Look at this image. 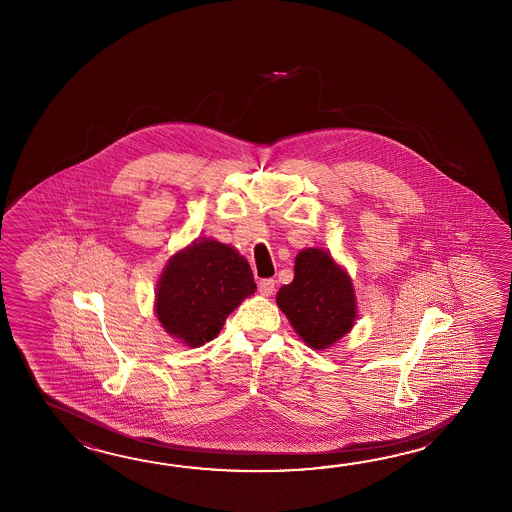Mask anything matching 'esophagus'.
I'll use <instances>...</instances> for the list:
<instances>
[{
	"instance_id": "34e87169",
	"label": "esophagus",
	"mask_w": 512,
	"mask_h": 512,
	"mask_svg": "<svg viewBox=\"0 0 512 512\" xmlns=\"http://www.w3.org/2000/svg\"><path fill=\"white\" fill-rule=\"evenodd\" d=\"M259 292L262 293V295H272L273 292H275V281L273 279H262L261 282H259Z\"/></svg>"
}]
</instances>
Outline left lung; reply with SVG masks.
I'll return each instance as SVG.
<instances>
[{
    "label": "left lung",
    "mask_w": 512,
    "mask_h": 512,
    "mask_svg": "<svg viewBox=\"0 0 512 512\" xmlns=\"http://www.w3.org/2000/svg\"><path fill=\"white\" fill-rule=\"evenodd\" d=\"M277 306L313 350H326L355 323L354 284L328 251L308 248L295 257V275L277 292Z\"/></svg>",
    "instance_id": "8db88e82"
}]
</instances>
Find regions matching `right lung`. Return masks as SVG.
I'll return each instance as SVG.
<instances>
[{
    "label": "right lung",
    "mask_w": 512,
    "mask_h": 512,
    "mask_svg": "<svg viewBox=\"0 0 512 512\" xmlns=\"http://www.w3.org/2000/svg\"><path fill=\"white\" fill-rule=\"evenodd\" d=\"M255 290L250 264L239 251L197 239L167 261L158 279L155 313L167 334L197 348L215 339L226 317Z\"/></svg>",
    "instance_id": "right-lung-1"
}]
</instances>
